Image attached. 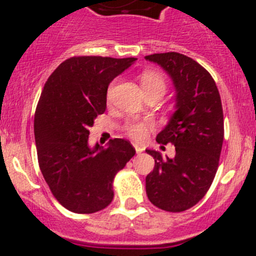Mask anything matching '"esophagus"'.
Wrapping results in <instances>:
<instances>
[{
    "label": "esophagus",
    "instance_id": "esophagus-1",
    "mask_svg": "<svg viewBox=\"0 0 256 256\" xmlns=\"http://www.w3.org/2000/svg\"><path fill=\"white\" fill-rule=\"evenodd\" d=\"M134 147H135V150H136V154H142V151H144V148L141 146H138V144H134Z\"/></svg>",
    "mask_w": 256,
    "mask_h": 256
}]
</instances>
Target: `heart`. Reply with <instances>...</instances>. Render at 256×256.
Wrapping results in <instances>:
<instances>
[{
    "label": "heart",
    "mask_w": 256,
    "mask_h": 256,
    "mask_svg": "<svg viewBox=\"0 0 256 256\" xmlns=\"http://www.w3.org/2000/svg\"><path fill=\"white\" fill-rule=\"evenodd\" d=\"M140 82L144 92H150V90H158L164 94V92H166V82L158 73H154V72H144L141 76ZM112 89L110 88L109 92H108L109 98L112 96ZM151 128V122H130L126 126L128 135L136 141L144 140Z\"/></svg>",
    "instance_id": "1"
}]
</instances>
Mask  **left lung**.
Wrapping results in <instances>:
<instances>
[{
  "mask_svg": "<svg viewBox=\"0 0 256 256\" xmlns=\"http://www.w3.org/2000/svg\"><path fill=\"white\" fill-rule=\"evenodd\" d=\"M176 90V112L157 135L158 144H174L176 154L146 150L154 158L146 176L150 202L167 212H183L197 204L216 174L224 138L223 109L216 82L200 64L176 52L151 54Z\"/></svg>",
  "mask_w": 256,
  "mask_h": 256,
  "instance_id": "obj_1",
  "label": "left lung"
}]
</instances>
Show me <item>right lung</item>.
<instances>
[{"mask_svg":"<svg viewBox=\"0 0 256 256\" xmlns=\"http://www.w3.org/2000/svg\"><path fill=\"white\" fill-rule=\"evenodd\" d=\"M136 60L73 56L46 82L34 114L38 162L53 196L68 210L89 214L108 207L114 177L135 154L124 138L92 147L88 128L105 112L110 82Z\"/></svg>","mask_w":256,"mask_h":256,"instance_id":"obj_1","label":"right lung"}]
</instances>
